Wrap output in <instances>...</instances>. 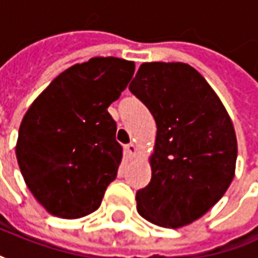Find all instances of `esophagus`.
I'll return each mask as SVG.
<instances>
[{
    "label": "esophagus",
    "mask_w": 258,
    "mask_h": 258,
    "mask_svg": "<svg viewBox=\"0 0 258 258\" xmlns=\"http://www.w3.org/2000/svg\"><path fill=\"white\" fill-rule=\"evenodd\" d=\"M124 151H126V154H127V157L131 158V157H134L136 152V147L134 144H127V145H124Z\"/></svg>",
    "instance_id": "1"
}]
</instances>
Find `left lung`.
<instances>
[{"instance_id":"left-lung-1","label":"left lung","mask_w":258,"mask_h":258,"mask_svg":"<svg viewBox=\"0 0 258 258\" xmlns=\"http://www.w3.org/2000/svg\"><path fill=\"white\" fill-rule=\"evenodd\" d=\"M157 123L152 177L136 191L138 212L164 228L188 225L231 184L237 136L219 97L183 62H147L129 84Z\"/></svg>"}]
</instances>
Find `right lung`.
Listing matches in <instances>:
<instances>
[{"label": "right lung", "instance_id": "obj_1", "mask_svg": "<svg viewBox=\"0 0 258 258\" xmlns=\"http://www.w3.org/2000/svg\"><path fill=\"white\" fill-rule=\"evenodd\" d=\"M134 72V62L113 56L77 63L24 114L16 155L29 190L49 213L77 219L98 209L123 155L107 107Z\"/></svg>", "mask_w": 258, "mask_h": 258}]
</instances>
